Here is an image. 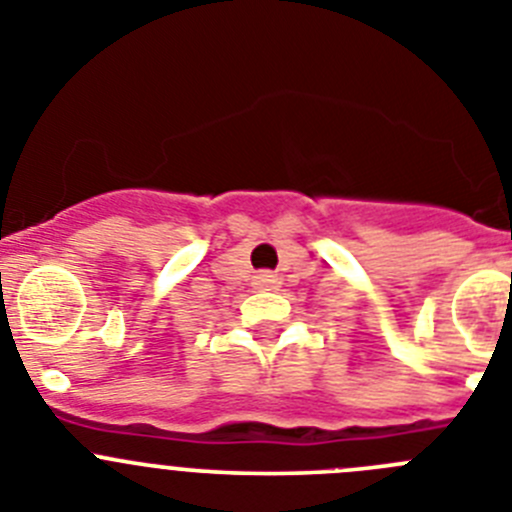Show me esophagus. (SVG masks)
I'll return each mask as SVG.
<instances>
[{"instance_id": "1", "label": "esophagus", "mask_w": 512, "mask_h": 512, "mask_svg": "<svg viewBox=\"0 0 512 512\" xmlns=\"http://www.w3.org/2000/svg\"><path fill=\"white\" fill-rule=\"evenodd\" d=\"M274 282H277V279H274V274H269V271L256 274V287H271Z\"/></svg>"}]
</instances>
